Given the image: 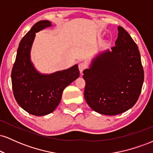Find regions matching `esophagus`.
Instances as JSON below:
<instances>
[{
  "label": "esophagus",
  "instance_id": "obj_1",
  "mask_svg": "<svg viewBox=\"0 0 153 153\" xmlns=\"http://www.w3.org/2000/svg\"><path fill=\"white\" fill-rule=\"evenodd\" d=\"M86 67H87L86 63L85 62H80L78 63V69L79 71H80V73H82V71L86 68Z\"/></svg>",
  "mask_w": 153,
  "mask_h": 153
}]
</instances>
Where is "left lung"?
Wrapping results in <instances>:
<instances>
[{
  "label": "left lung",
  "instance_id": "left-lung-1",
  "mask_svg": "<svg viewBox=\"0 0 153 153\" xmlns=\"http://www.w3.org/2000/svg\"><path fill=\"white\" fill-rule=\"evenodd\" d=\"M111 50L101 52L83 71L84 97L95 111L117 115L129 110L139 99L144 71L138 47L122 26Z\"/></svg>",
  "mask_w": 153,
  "mask_h": 153
}]
</instances>
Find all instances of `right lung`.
<instances>
[{
	"label": "right lung",
	"instance_id": "obj_1",
	"mask_svg": "<svg viewBox=\"0 0 153 153\" xmlns=\"http://www.w3.org/2000/svg\"><path fill=\"white\" fill-rule=\"evenodd\" d=\"M51 26L49 21H39L26 33L19 43L11 73L16 101L23 109L38 117L52 113L60 102L64 89L80 75L78 65L52 74H42L35 69L30 57L35 35Z\"/></svg>",
	"mask_w": 153,
	"mask_h": 153
}]
</instances>
